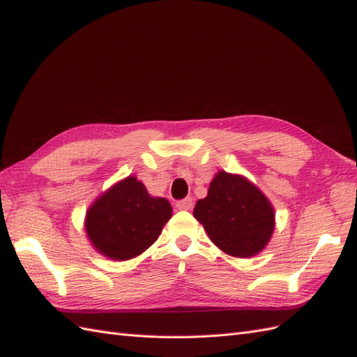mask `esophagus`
<instances>
[{
    "label": "esophagus",
    "instance_id": "34e87169",
    "mask_svg": "<svg viewBox=\"0 0 357 357\" xmlns=\"http://www.w3.org/2000/svg\"><path fill=\"white\" fill-rule=\"evenodd\" d=\"M176 206H177V208H180V211H190L194 206V202H192V198L188 197L185 199H180V202H177Z\"/></svg>",
    "mask_w": 357,
    "mask_h": 357
}]
</instances>
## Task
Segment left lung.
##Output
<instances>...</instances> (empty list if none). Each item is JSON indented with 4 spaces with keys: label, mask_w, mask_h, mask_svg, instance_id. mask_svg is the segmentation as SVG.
<instances>
[{
    "label": "left lung",
    "mask_w": 357,
    "mask_h": 357,
    "mask_svg": "<svg viewBox=\"0 0 357 357\" xmlns=\"http://www.w3.org/2000/svg\"><path fill=\"white\" fill-rule=\"evenodd\" d=\"M194 216L216 247L241 259L259 255L275 229L274 207L262 190L247 177L225 171L215 174Z\"/></svg>",
    "instance_id": "8db88e82"
}]
</instances>
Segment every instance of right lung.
<instances>
[{"mask_svg": "<svg viewBox=\"0 0 357 357\" xmlns=\"http://www.w3.org/2000/svg\"><path fill=\"white\" fill-rule=\"evenodd\" d=\"M171 216L167 198L151 197L141 180L128 176L89 206L84 231L104 257L130 260L158 241Z\"/></svg>", "mask_w": 357, "mask_h": 357, "instance_id": "1", "label": "right lung"}]
</instances>
